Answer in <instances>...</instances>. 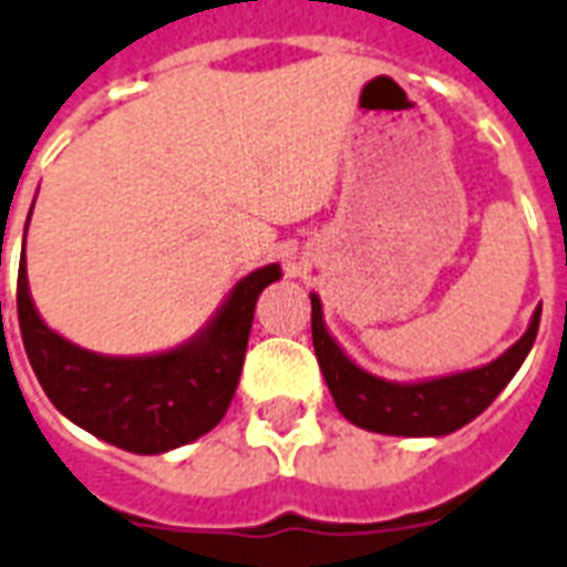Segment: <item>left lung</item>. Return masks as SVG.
Here are the masks:
<instances>
[{
	"instance_id": "obj_1",
	"label": "left lung",
	"mask_w": 567,
	"mask_h": 567,
	"mask_svg": "<svg viewBox=\"0 0 567 567\" xmlns=\"http://www.w3.org/2000/svg\"><path fill=\"white\" fill-rule=\"evenodd\" d=\"M310 301L312 348L336 409L359 429L396 437H443L472 423L516 377L536 341L542 318L539 307L533 312L527 333L489 364L417 382H391L359 368L327 330L321 298L310 292Z\"/></svg>"
}]
</instances>
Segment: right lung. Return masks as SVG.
Masks as SVG:
<instances>
[{"label": "right lung", "instance_id": "1", "mask_svg": "<svg viewBox=\"0 0 567 567\" xmlns=\"http://www.w3.org/2000/svg\"><path fill=\"white\" fill-rule=\"evenodd\" d=\"M275 280H280L278 264L237 280L208 324L173 350L104 357L78 348L42 321L28 289L22 240L17 280L22 344L42 391L63 417L126 452L162 455L194 443L226 417L240 382L257 298Z\"/></svg>", "mask_w": 567, "mask_h": 567}]
</instances>
